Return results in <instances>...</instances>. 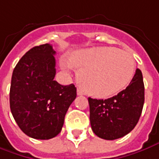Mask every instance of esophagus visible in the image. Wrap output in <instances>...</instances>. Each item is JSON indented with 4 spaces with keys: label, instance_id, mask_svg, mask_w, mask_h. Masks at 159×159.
I'll list each match as a JSON object with an SVG mask.
<instances>
[{
    "label": "esophagus",
    "instance_id": "1",
    "mask_svg": "<svg viewBox=\"0 0 159 159\" xmlns=\"http://www.w3.org/2000/svg\"><path fill=\"white\" fill-rule=\"evenodd\" d=\"M77 95H78V96L84 95V92H83V90H82L81 89H77Z\"/></svg>",
    "mask_w": 159,
    "mask_h": 159
}]
</instances>
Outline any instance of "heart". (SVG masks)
<instances>
[{"mask_svg":"<svg viewBox=\"0 0 159 159\" xmlns=\"http://www.w3.org/2000/svg\"><path fill=\"white\" fill-rule=\"evenodd\" d=\"M71 64L81 69L78 80L86 93L101 98L123 90L132 79L136 68L129 53L110 47L83 49L72 55L70 62H61L65 70H70Z\"/></svg>","mask_w":159,"mask_h":159,"instance_id":"b5f03b06","label":"heart"}]
</instances>
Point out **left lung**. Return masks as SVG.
<instances>
[{
  "mask_svg": "<svg viewBox=\"0 0 159 159\" xmlns=\"http://www.w3.org/2000/svg\"><path fill=\"white\" fill-rule=\"evenodd\" d=\"M89 121L93 132L106 140L125 137L135 128L144 102L143 75L139 69L125 89L108 99L89 98Z\"/></svg>",
  "mask_w": 159,
  "mask_h": 159,
  "instance_id": "8db88e82",
  "label": "left lung"
}]
</instances>
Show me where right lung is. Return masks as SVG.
<instances>
[{"label":"right lung","instance_id":"obj_1","mask_svg":"<svg viewBox=\"0 0 159 159\" xmlns=\"http://www.w3.org/2000/svg\"><path fill=\"white\" fill-rule=\"evenodd\" d=\"M56 51L46 43L30 49L14 69L9 92L12 115L30 138L46 140L61 132L66 112L76 98L74 84L55 81Z\"/></svg>","mask_w":159,"mask_h":159}]
</instances>
